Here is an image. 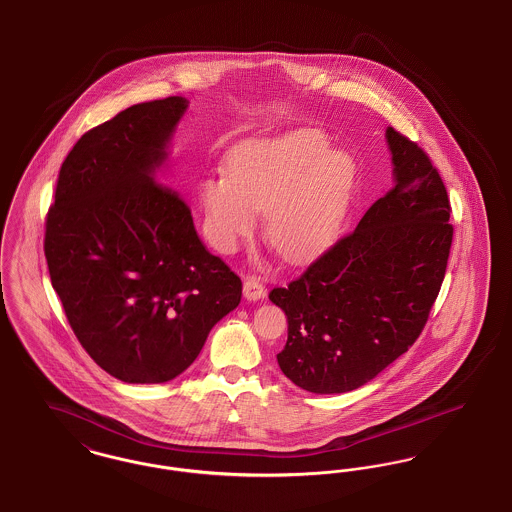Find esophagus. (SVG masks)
Masks as SVG:
<instances>
[{
	"label": "esophagus",
	"mask_w": 512,
	"mask_h": 512,
	"mask_svg": "<svg viewBox=\"0 0 512 512\" xmlns=\"http://www.w3.org/2000/svg\"><path fill=\"white\" fill-rule=\"evenodd\" d=\"M243 293L246 300H260L266 296V287L256 275H250L244 279Z\"/></svg>",
	"instance_id": "1"
}]
</instances>
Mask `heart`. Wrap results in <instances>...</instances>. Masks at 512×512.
Here are the masks:
<instances>
[{
  "label": "heart",
  "mask_w": 512,
  "mask_h": 512,
  "mask_svg": "<svg viewBox=\"0 0 512 512\" xmlns=\"http://www.w3.org/2000/svg\"><path fill=\"white\" fill-rule=\"evenodd\" d=\"M327 150L329 140L312 127L237 144L227 154L229 175L198 185L210 243L237 250L268 209L266 237L281 256L300 260L320 250L345 217L356 173L349 154Z\"/></svg>",
  "instance_id": "1"
}]
</instances>
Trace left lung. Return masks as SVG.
<instances>
[{
	"label": "left lung",
	"instance_id": "8db88e82",
	"mask_svg": "<svg viewBox=\"0 0 512 512\" xmlns=\"http://www.w3.org/2000/svg\"><path fill=\"white\" fill-rule=\"evenodd\" d=\"M395 185L345 237L269 291L289 322L279 368L310 393L352 391L420 337L445 279L451 202L430 156L387 129Z\"/></svg>",
	"mask_w": 512,
	"mask_h": 512
}]
</instances>
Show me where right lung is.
I'll list each match as a JSON object with an SVG mask.
<instances>
[{
  "label": "right lung",
  "instance_id": "obj_1",
  "mask_svg": "<svg viewBox=\"0 0 512 512\" xmlns=\"http://www.w3.org/2000/svg\"><path fill=\"white\" fill-rule=\"evenodd\" d=\"M185 109L169 96L84 133L46 216L44 252L67 322L127 383L183 374L243 296L241 277L200 241L189 204L154 175Z\"/></svg>",
  "mask_w": 512,
  "mask_h": 512
}]
</instances>
